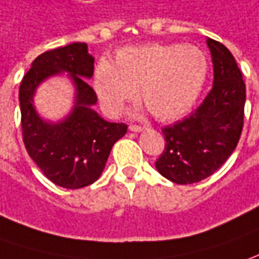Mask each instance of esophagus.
<instances>
[{"instance_id":"1","label":"esophagus","mask_w":259,"mask_h":259,"mask_svg":"<svg viewBox=\"0 0 259 259\" xmlns=\"http://www.w3.org/2000/svg\"><path fill=\"white\" fill-rule=\"evenodd\" d=\"M129 129L132 130V132H142V130H143V127H142V126H139V124H130L129 126Z\"/></svg>"}]
</instances>
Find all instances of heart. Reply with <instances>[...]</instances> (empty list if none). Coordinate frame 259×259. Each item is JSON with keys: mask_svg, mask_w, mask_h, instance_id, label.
Returning <instances> with one entry per match:
<instances>
[{"mask_svg": "<svg viewBox=\"0 0 259 259\" xmlns=\"http://www.w3.org/2000/svg\"><path fill=\"white\" fill-rule=\"evenodd\" d=\"M208 63L194 45L149 44L120 49L113 63L100 62L95 89L109 115H116L139 91L152 115L161 122L186 115L198 99Z\"/></svg>", "mask_w": 259, "mask_h": 259, "instance_id": "b5f03b06", "label": "heart"}]
</instances>
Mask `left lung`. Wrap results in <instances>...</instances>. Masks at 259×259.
<instances>
[{
    "mask_svg": "<svg viewBox=\"0 0 259 259\" xmlns=\"http://www.w3.org/2000/svg\"><path fill=\"white\" fill-rule=\"evenodd\" d=\"M214 68L212 89L183 120L161 129L166 144L156 168L167 180L193 184L210 177L235 150L244 126L245 83L233 54L207 38Z\"/></svg>",
    "mask_w": 259,
    "mask_h": 259,
    "instance_id": "1",
    "label": "left lung"
}]
</instances>
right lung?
Here are the masks:
<instances>
[{"label": "right lung", "mask_w": 259, "mask_h": 259, "mask_svg": "<svg viewBox=\"0 0 259 259\" xmlns=\"http://www.w3.org/2000/svg\"><path fill=\"white\" fill-rule=\"evenodd\" d=\"M93 62L88 45L73 42L41 54L19 86L26 152L48 180L65 189H82L98 180L113 144L127 132V124L106 122L92 109L98 96L85 79L92 78ZM63 71L77 89L75 106L61 122H47L33 107V93L45 78Z\"/></svg>", "instance_id": "1"}]
</instances>
